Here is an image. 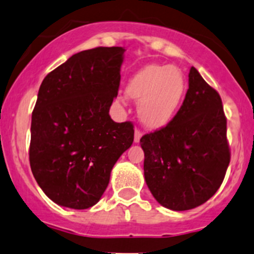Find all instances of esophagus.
<instances>
[{
	"label": "esophagus",
	"instance_id": "esophagus-1",
	"mask_svg": "<svg viewBox=\"0 0 254 254\" xmlns=\"http://www.w3.org/2000/svg\"><path fill=\"white\" fill-rule=\"evenodd\" d=\"M141 136H142V132H141V130L136 129V130H135V136H134V142H135V143L140 142Z\"/></svg>",
	"mask_w": 254,
	"mask_h": 254
}]
</instances>
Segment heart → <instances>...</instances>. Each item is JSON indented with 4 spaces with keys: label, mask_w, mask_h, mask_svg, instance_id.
Returning a JSON list of instances; mask_svg holds the SVG:
<instances>
[{
    "label": "heart",
    "mask_w": 254,
    "mask_h": 254,
    "mask_svg": "<svg viewBox=\"0 0 254 254\" xmlns=\"http://www.w3.org/2000/svg\"><path fill=\"white\" fill-rule=\"evenodd\" d=\"M185 90V76L181 70L156 64L137 71L127 86V96L138 101V118L149 129H162L172 122Z\"/></svg>",
    "instance_id": "heart-1"
}]
</instances>
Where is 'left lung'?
Here are the masks:
<instances>
[{"instance_id": "left-lung-1", "label": "left lung", "mask_w": 254, "mask_h": 254, "mask_svg": "<svg viewBox=\"0 0 254 254\" xmlns=\"http://www.w3.org/2000/svg\"><path fill=\"white\" fill-rule=\"evenodd\" d=\"M140 142L146 184L163 207L192 209L218 191L230 163L226 117L219 93L196 68L191 66L185 100L172 122Z\"/></svg>"}]
</instances>
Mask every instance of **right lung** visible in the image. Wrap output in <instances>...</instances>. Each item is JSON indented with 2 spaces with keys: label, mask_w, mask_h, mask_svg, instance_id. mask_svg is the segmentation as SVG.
I'll return each mask as SVG.
<instances>
[{
  "label": "right lung",
  "mask_w": 254,
  "mask_h": 254,
  "mask_svg": "<svg viewBox=\"0 0 254 254\" xmlns=\"http://www.w3.org/2000/svg\"><path fill=\"white\" fill-rule=\"evenodd\" d=\"M123 47H96L71 56L42 81L31 116L29 161L55 203L86 209L100 201L112 168L134 141L131 122L116 123Z\"/></svg>",
  "instance_id": "obj_1"
}]
</instances>
